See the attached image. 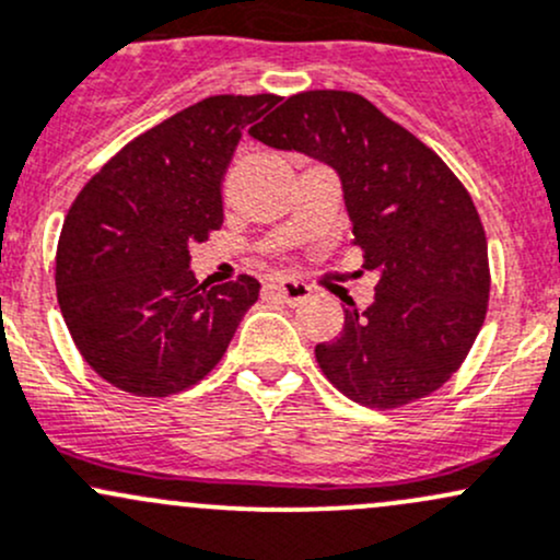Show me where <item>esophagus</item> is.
Instances as JSON below:
<instances>
[{"label": "esophagus", "mask_w": 560, "mask_h": 560, "mask_svg": "<svg viewBox=\"0 0 560 560\" xmlns=\"http://www.w3.org/2000/svg\"><path fill=\"white\" fill-rule=\"evenodd\" d=\"M273 292L290 305L305 303V300L311 298V287L303 284V281H295V279H279L273 284Z\"/></svg>", "instance_id": "1"}]
</instances>
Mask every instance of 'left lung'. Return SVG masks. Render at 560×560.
Segmentation results:
<instances>
[{"label":"left lung","instance_id":"left-lung-1","mask_svg":"<svg viewBox=\"0 0 560 560\" xmlns=\"http://www.w3.org/2000/svg\"><path fill=\"white\" fill-rule=\"evenodd\" d=\"M249 133L338 172L351 241L378 273L373 305L349 303L343 332L316 346L329 384L378 410L438 392L472 349L491 292L486 231L467 187L359 93H298Z\"/></svg>","mask_w":560,"mask_h":560}]
</instances>
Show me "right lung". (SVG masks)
Listing matches in <instances>:
<instances>
[{"label":"right lung","mask_w":560,"mask_h":560,"mask_svg":"<svg viewBox=\"0 0 560 560\" xmlns=\"http://www.w3.org/2000/svg\"><path fill=\"white\" fill-rule=\"evenodd\" d=\"M279 102L203 98L128 141L74 198L56 252L58 305L107 384L168 397L228 351L260 281L198 284L190 246L222 228V179L241 131Z\"/></svg>","instance_id":"add662e5"}]
</instances>
